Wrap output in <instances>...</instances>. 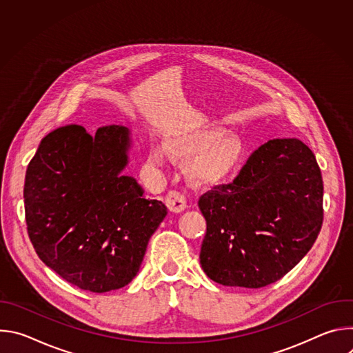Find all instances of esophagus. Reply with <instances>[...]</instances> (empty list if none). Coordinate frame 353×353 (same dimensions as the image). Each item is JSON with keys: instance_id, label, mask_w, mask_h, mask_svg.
<instances>
[{"instance_id": "34e87169", "label": "esophagus", "mask_w": 353, "mask_h": 353, "mask_svg": "<svg viewBox=\"0 0 353 353\" xmlns=\"http://www.w3.org/2000/svg\"><path fill=\"white\" fill-rule=\"evenodd\" d=\"M165 203H166V207L169 208V211H172V212H181L187 208L185 196L179 191H169L166 195Z\"/></svg>"}]
</instances>
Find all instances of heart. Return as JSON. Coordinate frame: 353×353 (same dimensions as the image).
Returning a JSON list of instances; mask_svg holds the SVG:
<instances>
[{
    "label": "heart",
    "mask_w": 353,
    "mask_h": 353,
    "mask_svg": "<svg viewBox=\"0 0 353 353\" xmlns=\"http://www.w3.org/2000/svg\"><path fill=\"white\" fill-rule=\"evenodd\" d=\"M244 146L241 139L214 125L181 128L166 135L165 148L152 145L148 159L154 166L165 165L168 157L188 161L187 173L192 183L210 185L225 179L241 161Z\"/></svg>",
    "instance_id": "heart-1"
}]
</instances>
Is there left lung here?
<instances>
[{"label": "left lung", "mask_w": 353, "mask_h": 353, "mask_svg": "<svg viewBox=\"0 0 353 353\" xmlns=\"http://www.w3.org/2000/svg\"><path fill=\"white\" fill-rule=\"evenodd\" d=\"M323 177L312 149L296 138L254 150L233 183L201 195L207 233L204 272L236 288H264L313 247L323 225Z\"/></svg>", "instance_id": "obj_1"}]
</instances>
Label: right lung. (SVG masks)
<instances>
[{
	"mask_svg": "<svg viewBox=\"0 0 353 353\" xmlns=\"http://www.w3.org/2000/svg\"><path fill=\"white\" fill-rule=\"evenodd\" d=\"M130 131L71 124L47 134L23 187L29 239L39 259L79 289L105 293L128 285L148 241L168 215L158 199L121 172Z\"/></svg>",
	"mask_w": 353,
	"mask_h": 353,
	"instance_id": "add662e5",
	"label": "right lung"
}]
</instances>
